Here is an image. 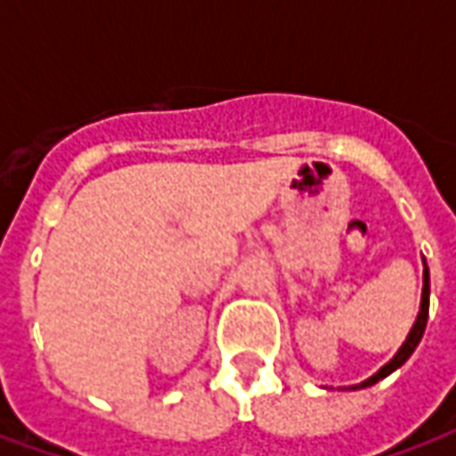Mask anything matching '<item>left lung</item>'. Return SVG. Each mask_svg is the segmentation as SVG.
<instances>
[{"instance_id":"left-lung-1","label":"left lung","mask_w":456,"mask_h":456,"mask_svg":"<svg viewBox=\"0 0 456 456\" xmlns=\"http://www.w3.org/2000/svg\"><path fill=\"white\" fill-rule=\"evenodd\" d=\"M422 296H420V313H418V317H415V322H412L411 332H408V337H405V342L401 344V349L393 354V359L388 363H383L379 371L373 373V376H369L366 381L356 383V386H349L346 391H359V388H369V386H373V383H379L381 379H386V376H391L395 369H401L403 363L411 359V354L415 352V346L420 344L422 335H425V325H428V313H430V271H428V264H425V258H422ZM344 391V388H342Z\"/></svg>"}]
</instances>
